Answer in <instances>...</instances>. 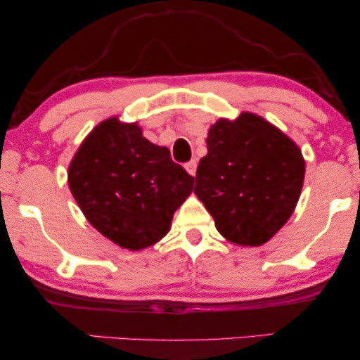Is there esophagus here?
I'll use <instances>...</instances> for the list:
<instances>
[{"mask_svg":"<svg viewBox=\"0 0 360 360\" xmlns=\"http://www.w3.org/2000/svg\"><path fill=\"white\" fill-rule=\"evenodd\" d=\"M196 167H198V162H196V160H190V162H186V164H185V169L191 176L196 175Z\"/></svg>","mask_w":360,"mask_h":360,"instance_id":"esophagus-1","label":"esophagus"}]
</instances>
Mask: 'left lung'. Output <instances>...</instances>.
<instances>
[{"label": "left lung", "instance_id": "left-lung-1", "mask_svg": "<svg viewBox=\"0 0 360 360\" xmlns=\"http://www.w3.org/2000/svg\"><path fill=\"white\" fill-rule=\"evenodd\" d=\"M195 195L229 243L257 248L274 238L297 208L304 159L290 137L254 112L219 117L206 137Z\"/></svg>", "mask_w": 360, "mask_h": 360}]
</instances>
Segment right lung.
Segmentation results:
<instances>
[{
    "label": "right lung",
    "instance_id": "add662e5",
    "mask_svg": "<svg viewBox=\"0 0 360 360\" xmlns=\"http://www.w3.org/2000/svg\"><path fill=\"white\" fill-rule=\"evenodd\" d=\"M68 186L93 228L127 250L150 248L170 231L193 176L167 147L152 144L137 122L101 121L68 165Z\"/></svg>",
    "mask_w": 360,
    "mask_h": 360
}]
</instances>
